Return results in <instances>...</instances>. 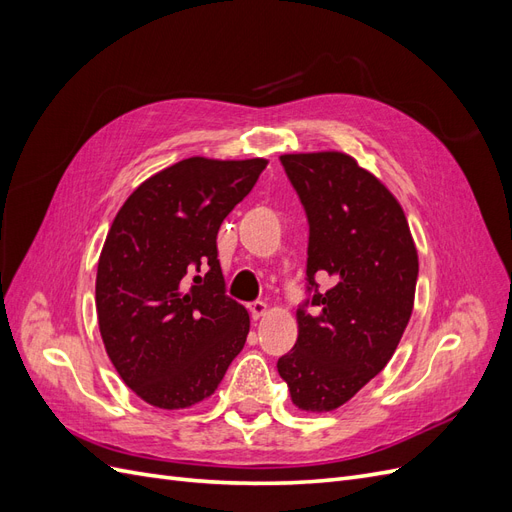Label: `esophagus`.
<instances>
[{
    "mask_svg": "<svg viewBox=\"0 0 512 512\" xmlns=\"http://www.w3.org/2000/svg\"><path fill=\"white\" fill-rule=\"evenodd\" d=\"M247 309H250V314H252V318H254V320H260L262 316H265V314L269 312L267 303H262V301H254V303H250V305H247Z\"/></svg>",
    "mask_w": 512,
    "mask_h": 512,
    "instance_id": "esophagus-1",
    "label": "esophagus"
}]
</instances>
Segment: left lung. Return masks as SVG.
I'll return each instance as SVG.
<instances>
[{
    "label": "left lung",
    "mask_w": 512,
    "mask_h": 512,
    "mask_svg": "<svg viewBox=\"0 0 512 512\" xmlns=\"http://www.w3.org/2000/svg\"><path fill=\"white\" fill-rule=\"evenodd\" d=\"M280 160L307 213V303L318 312L299 309L297 344L277 371L299 410L331 412L395 354L412 316L418 254L397 198L348 153ZM316 274L330 277L329 291L317 292Z\"/></svg>",
    "instance_id": "8db88e82"
}]
</instances>
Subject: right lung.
<instances>
[{"instance_id":"obj_1","label":"right lung","mask_w":512,"mask_h":512,"mask_svg":"<svg viewBox=\"0 0 512 512\" xmlns=\"http://www.w3.org/2000/svg\"><path fill=\"white\" fill-rule=\"evenodd\" d=\"M265 168V158L181 160L115 215L98 260V327L121 380L151 406L211 397L245 346L250 314L224 294L215 239ZM200 266L208 273L190 287Z\"/></svg>"}]
</instances>
